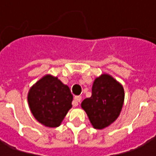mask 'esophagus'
<instances>
[{"label": "esophagus", "instance_id": "obj_1", "mask_svg": "<svg viewBox=\"0 0 156 156\" xmlns=\"http://www.w3.org/2000/svg\"><path fill=\"white\" fill-rule=\"evenodd\" d=\"M81 99H82L81 96H75L74 99H73V107L78 106V103L81 101Z\"/></svg>", "mask_w": 156, "mask_h": 156}]
</instances>
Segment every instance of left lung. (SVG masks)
Returning <instances> with one entry per match:
<instances>
[{"label": "left lung", "mask_w": 156, "mask_h": 156, "mask_svg": "<svg viewBox=\"0 0 156 156\" xmlns=\"http://www.w3.org/2000/svg\"><path fill=\"white\" fill-rule=\"evenodd\" d=\"M123 86L108 74L97 78L92 87L90 98H85L81 106L95 129H102L119 117L123 107Z\"/></svg>", "instance_id": "1"}]
</instances>
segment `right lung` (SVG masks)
<instances>
[{
    "mask_svg": "<svg viewBox=\"0 0 156 156\" xmlns=\"http://www.w3.org/2000/svg\"><path fill=\"white\" fill-rule=\"evenodd\" d=\"M73 94L58 78L47 75L28 93L30 109L36 119L45 126L58 127L72 108Z\"/></svg>",
    "mask_w": 156,
    "mask_h": 156,
    "instance_id": "add662e5",
    "label": "right lung"
}]
</instances>
